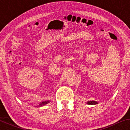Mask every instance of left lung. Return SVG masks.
Returning <instances> with one entry per match:
<instances>
[{
    "instance_id": "1",
    "label": "left lung",
    "mask_w": 130,
    "mask_h": 130,
    "mask_svg": "<svg viewBox=\"0 0 130 130\" xmlns=\"http://www.w3.org/2000/svg\"><path fill=\"white\" fill-rule=\"evenodd\" d=\"M98 104V102H96V101H89V102H87V104L89 105H94Z\"/></svg>"
}]
</instances>
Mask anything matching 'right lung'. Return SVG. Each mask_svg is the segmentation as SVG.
Returning a JSON list of instances; mask_svg holds the SVG:
<instances>
[{"label": "right lung", "mask_w": 130, "mask_h": 130, "mask_svg": "<svg viewBox=\"0 0 130 130\" xmlns=\"http://www.w3.org/2000/svg\"><path fill=\"white\" fill-rule=\"evenodd\" d=\"M50 102V101L47 100V101H44V102H42V103H41L40 104H39V105H38V107H42V106H43V105H45L46 104H48Z\"/></svg>", "instance_id": "right-lung-1"}]
</instances>
